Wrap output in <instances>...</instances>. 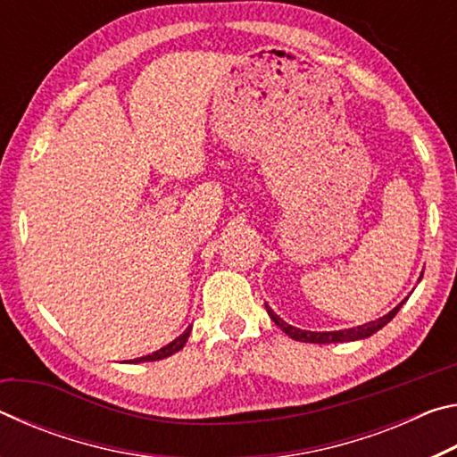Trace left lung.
<instances>
[{
  "instance_id": "obj_1",
  "label": "left lung",
  "mask_w": 457,
  "mask_h": 457,
  "mask_svg": "<svg viewBox=\"0 0 457 457\" xmlns=\"http://www.w3.org/2000/svg\"><path fill=\"white\" fill-rule=\"evenodd\" d=\"M407 300V298H405ZM405 300H401V303L393 308L389 314L381 316V319L377 320H370L367 324H361V327H354V328H345V330H328V332H312V330H300L296 327H292V324L284 322L280 316H278L272 308L266 304V311L270 314V319H272L278 327H280L286 335L294 340H300V343H316V345H330V343H349V340H361V338H367L370 335H375L377 330H381L386 322L393 320V316L399 312V308L405 304Z\"/></svg>"
}]
</instances>
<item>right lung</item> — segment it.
Here are the masks:
<instances>
[{
    "label": "right lung",
    "instance_id": "right-lung-1",
    "mask_svg": "<svg viewBox=\"0 0 457 457\" xmlns=\"http://www.w3.org/2000/svg\"><path fill=\"white\" fill-rule=\"evenodd\" d=\"M189 332H191V327H189L187 330H185L183 335H179V337H177L175 340H171V343H169L167 346H163V349L154 351V353L146 354V357H141V359H133V361H129V362H149V361H161V359L171 357L173 353H177V351H181V349H183L185 343H187V338H189Z\"/></svg>",
    "mask_w": 457,
    "mask_h": 457
}]
</instances>
